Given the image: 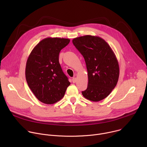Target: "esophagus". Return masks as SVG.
Here are the masks:
<instances>
[{"mask_svg":"<svg viewBox=\"0 0 147 147\" xmlns=\"http://www.w3.org/2000/svg\"><path fill=\"white\" fill-rule=\"evenodd\" d=\"M72 81H73V83H75V82L77 81V78H76V77H73V78H72Z\"/></svg>","mask_w":147,"mask_h":147,"instance_id":"1","label":"esophagus"}]
</instances>
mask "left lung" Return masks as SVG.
<instances>
[{"label": "left lung", "mask_w": 147, "mask_h": 147, "mask_svg": "<svg viewBox=\"0 0 147 147\" xmlns=\"http://www.w3.org/2000/svg\"><path fill=\"white\" fill-rule=\"evenodd\" d=\"M73 45L85 59L88 82L82 91L86 99L100 101L116 87L119 77L117 59L109 44L99 36L85 35L74 38Z\"/></svg>", "instance_id": "1"}]
</instances>
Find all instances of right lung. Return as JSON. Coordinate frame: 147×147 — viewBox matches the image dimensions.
<instances>
[{
  "label": "right lung",
  "mask_w": 147,
  "mask_h": 147,
  "mask_svg": "<svg viewBox=\"0 0 147 147\" xmlns=\"http://www.w3.org/2000/svg\"><path fill=\"white\" fill-rule=\"evenodd\" d=\"M70 39L46 38L34 48L26 67L28 87L41 102L53 104L64 96L70 82L63 72L59 61L60 51Z\"/></svg>",
  "instance_id": "right-lung-1"
}]
</instances>
